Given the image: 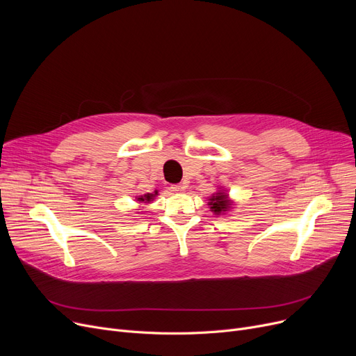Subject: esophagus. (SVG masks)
Returning a JSON list of instances; mask_svg holds the SVG:
<instances>
[{
    "instance_id": "obj_1",
    "label": "esophagus",
    "mask_w": 356,
    "mask_h": 356,
    "mask_svg": "<svg viewBox=\"0 0 356 356\" xmlns=\"http://www.w3.org/2000/svg\"><path fill=\"white\" fill-rule=\"evenodd\" d=\"M170 188H172L173 192H177V193L184 192V186H183V184H173Z\"/></svg>"
}]
</instances>
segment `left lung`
Wrapping results in <instances>:
<instances>
[{"label": "left lung", "mask_w": 356, "mask_h": 356, "mask_svg": "<svg viewBox=\"0 0 356 356\" xmlns=\"http://www.w3.org/2000/svg\"><path fill=\"white\" fill-rule=\"evenodd\" d=\"M207 204H209L210 210L215 213V215L223 216L233 209L234 202L229 197V193L225 191V188L219 187L218 192H215L211 196H209Z\"/></svg>", "instance_id": "obj_1"}]
</instances>
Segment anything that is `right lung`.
<instances>
[{
    "label": "right lung",
    "instance_id": "1",
    "mask_svg": "<svg viewBox=\"0 0 356 356\" xmlns=\"http://www.w3.org/2000/svg\"><path fill=\"white\" fill-rule=\"evenodd\" d=\"M157 196H159V191H154L153 193H146V195L137 196L136 200H137L140 204H149V203H152ZM140 207H143V206H140ZM138 210H140V209H138Z\"/></svg>",
    "mask_w": 356,
    "mask_h": 356
}]
</instances>
